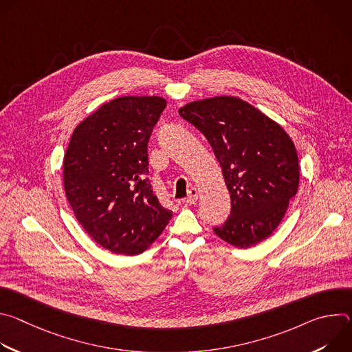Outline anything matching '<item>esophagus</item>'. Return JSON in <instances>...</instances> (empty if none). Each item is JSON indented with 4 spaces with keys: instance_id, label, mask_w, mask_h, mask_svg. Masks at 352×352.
Listing matches in <instances>:
<instances>
[{
    "instance_id": "obj_1",
    "label": "esophagus",
    "mask_w": 352,
    "mask_h": 352,
    "mask_svg": "<svg viewBox=\"0 0 352 352\" xmlns=\"http://www.w3.org/2000/svg\"><path fill=\"white\" fill-rule=\"evenodd\" d=\"M197 196H199V190H197L196 188H190V189L188 190V196H186L185 202H186L188 205H195L196 200H197Z\"/></svg>"
}]
</instances>
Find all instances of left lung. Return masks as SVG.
<instances>
[{"instance_id": "8db88e82", "label": "left lung", "mask_w": 352, "mask_h": 352, "mask_svg": "<svg viewBox=\"0 0 352 352\" xmlns=\"http://www.w3.org/2000/svg\"><path fill=\"white\" fill-rule=\"evenodd\" d=\"M178 113L212 144L231 196V213L214 227L216 235L241 249L269 238L298 192L299 163L289 135L235 96L196 100Z\"/></svg>"}]
</instances>
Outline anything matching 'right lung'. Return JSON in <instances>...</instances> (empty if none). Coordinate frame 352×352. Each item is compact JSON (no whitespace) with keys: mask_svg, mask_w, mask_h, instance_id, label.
<instances>
[{"mask_svg":"<svg viewBox=\"0 0 352 352\" xmlns=\"http://www.w3.org/2000/svg\"><path fill=\"white\" fill-rule=\"evenodd\" d=\"M166 106L160 96L110 100L76 125L64 155L74 214L113 254H142L173 216L146 177L148 138Z\"/></svg>","mask_w":352,"mask_h":352,"instance_id":"right-lung-1","label":"right lung"}]
</instances>
